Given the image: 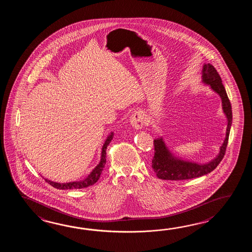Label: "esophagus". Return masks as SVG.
Masks as SVG:
<instances>
[{"label":"esophagus","instance_id":"esophagus-1","mask_svg":"<svg viewBox=\"0 0 252 252\" xmlns=\"http://www.w3.org/2000/svg\"><path fill=\"white\" fill-rule=\"evenodd\" d=\"M129 124L136 129H139L144 126V114L140 112H135L129 117Z\"/></svg>","mask_w":252,"mask_h":252}]
</instances>
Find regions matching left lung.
Instances as JSON below:
<instances>
[{"mask_svg": "<svg viewBox=\"0 0 252 252\" xmlns=\"http://www.w3.org/2000/svg\"><path fill=\"white\" fill-rule=\"evenodd\" d=\"M203 82L211 86V88L219 94L222 109L228 120L227 131L224 142L220 149L219 155L214 160L207 164L200 165L197 163L181 160L173 157L169 150H167L163 139H154V157L152 159V168L154 169L157 177L163 180H186L195 177H202L214 170L220 162L222 160L225 155L226 148L228 145L230 126L232 122V112L230 100L225 91L224 86L221 83V78L217 70L211 64H205L203 68Z\"/></svg>", "mask_w": 252, "mask_h": 252, "instance_id": "left-lung-1", "label": "left lung"}]
</instances>
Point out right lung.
I'll list each match as a JSON object with an SVG mask.
<instances>
[{
  "label": "right lung",
  "mask_w": 252,
  "mask_h": 252,
  "mask_svg": "<svg viewBox=\"0 0 252 252\" xmlns=\"http://www.w3.org/2000/svg\"><path fill=\"white\" fill-rule=\"evenodd\" d=\"M113 138V133L110 134L108 136L107 139L105 140L104 144L102 146V155H101V160L100 163L97 165L96 167L90 173V175L86 177V179H83L81 181H75V182L65 183V184H60V183L52 182L48 179H45L46 182L48 183L50 186L53 188H58V189H81V188H86L93 186L94 184L97 182L99 177L102 174V169L106 164V149L108 145L112 141Z\"/></svg>",
  "instance_id": "right-lung-1"
}]
</instances>
